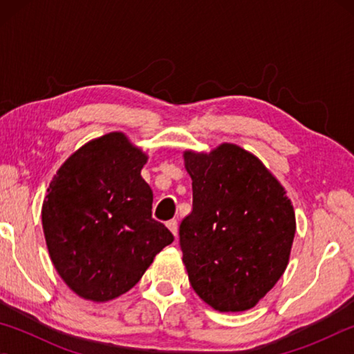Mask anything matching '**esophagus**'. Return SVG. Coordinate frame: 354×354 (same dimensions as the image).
Returning <instances> with one entry per match:
<instances>
[{"label":"esophagus","instance_id":"esophagus-1","mask_svg":"<svg viewBox=\"0 0 354 354\" xmlns=\"http://www.w3.org/2000/svg\"><path fill=\"white\" fill-rule=\"evenodd\" d=\"M167 226H169V230L173 232V234L178 236V220L176 218L167 221Z\"/></svg>","mask_w":354,"mask_h":354}]
</instances>
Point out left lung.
<instances>
[{"mask_svg": "<svg viewBox=\"0 0 354 354\" xmlns=\"http://www.w3.org/2000/svg\"><path fill=\"white\" fill-rule=\"evenodd\" d=\"M192 212L179 225L189 281L220 313L253 308L289 262L295 214L277 178L241 147L184 153Z\"/></svg>", "mask_w": 354, "mask_h": 354, "instance_id": "8db88e82", "label": "left lung"}]
</instances>
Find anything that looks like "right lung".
<instances>
[{
  "label": "right lung",
  "instance_id": "add662e5",
  "mask_svg": "<svg viewBox=\"0 0 354 354\" xmlns=\"http://www.w3.org/2000/svg\"><path fill=\"white\" fill-rule=\"evenodd\" d=\"M145 162L124 134L111 133L71 154L48 187V251L82 298L107 301L128 292L175 239L151 215L153 192L140 176Z\"/></svg>",
  "mask_w": 354,
  "mask_h": 354
}]
</instances>
